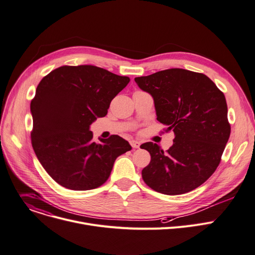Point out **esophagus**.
Here are the masks:
<instances>
[{
  "label": "esophagus",
  "mask_w": 255,
  "mask_h": 255,
  "mask_svg": "<svg viewBox=\"0 0 255 255\" xmlns=\"http://www.w3.org/2000/svg\"><path fill=\"white\" fill-rule=\"evenodd\" d=\"M130 144L133 148H138L140 146V142L137 141V140H131L130 141Z\"/></svg>",
  "instance_id": "34e87169"
}]
</instances>
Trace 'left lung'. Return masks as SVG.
Returning <instances> with one entry per match:
<instances>
[{
  "label": "left lung",
  "mask_w": 255,
  "mask_h": 255,
  "mask_svg": "<svg viewBox=\"0 0 255 255\" xmlns=\"http://www.w3.org/2000/svg\"><path fill=\"white\" fill-rule=\"evenodd\" d=\"M154 99L157 120L174 132L166 152L154 142L140 145L150 154L143 181L164 195H181L204 183L216 170L231 126L224 93L205 75L170 69L134 79Z\"/></svg>",
  "instance_id": "8db88e82"
}]
</instances>
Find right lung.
<instances>
[{
    "mask_svg": "<svg viewBox=\"0 0 255 255\" xmlns=\"http://www.w3.org/2000/svg\"><path fill=\"white\" fill-rule=\"evenodd\" d=\"M94 65H64L42 79L30 104L31 144L47 173L74 191L104 184L116 159L132 147L119 135L93 141L90 125L107 116L129 83Z\"/></svg>",
    "mask_w": 255,
    "mask_h": 255,
    "instance_id": "add662e5",
    "label": "right lung"
}]
</instances>
